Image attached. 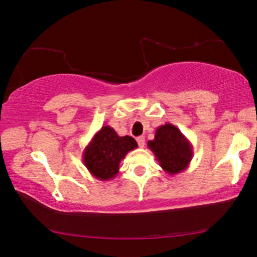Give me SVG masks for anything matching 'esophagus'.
I'll return each mask as SVG.
<instances>
[{
  "mask_svg": "<svg viewBox=\"0 0 257 257\" xmlns=\"http://www.w3.org/2000/svg\"><path fill=\"white\" fill-rule=\"evenodd\" d=\"M137 143H138V146L143 148L145 146V137H138L137 138Z\"/></svg>",
  "mask_w": 257,
  "mask_h": 257,
  "instance_id": "34e87169",
  "label": "esophagus"
}]
</instances>
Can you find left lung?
I'll return each mask as SVG.
<instances>
[{
  "label": "left lung",
  "instance_id": "left-lung-1",
  "mask_svg": "<svg viewBox=\"0 0 257 257\" xmlns=\"http://www.w3.org/2000/svg\"><path fill=\"white\" fill-rule=\"evenodd\" d=\"M163 171L169 175L179 174L188 169L193 156V146L181 130L172 123L156 129L155 137L147 143Z\"/></svg>",
  "mask_w": 257,
  "mask_h": 257
}]
</instances>
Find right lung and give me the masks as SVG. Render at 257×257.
Returning <instances> with one entry per match:
<instances>
[{"instance_id": "1", "label": "right lung", "mask_w": 257, "mask_h": 257, "mask_svg": "<svg viewBox=\"0 0 257 257\" xmlns=\"http://www.w3.org/2000/svg\"><path fill=\"white\" fill-rule=\"evenodd\" d=\"M137 147L133 137H120L110 125H103L84 149L82 160L95 179L110 181L118 174L120 162Z\"/></svg>"}]
</instances>
